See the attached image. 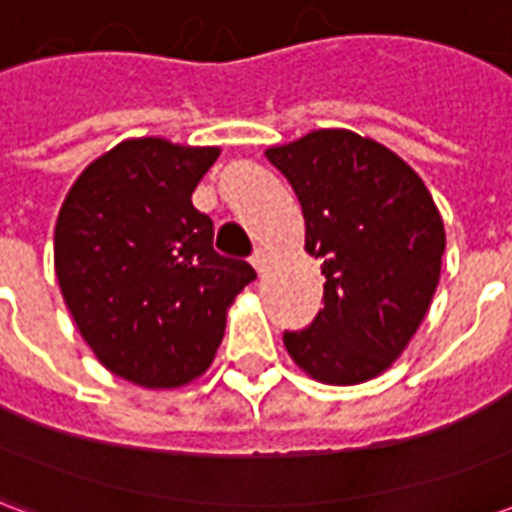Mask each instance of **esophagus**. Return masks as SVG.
Listing matches in <instances>:
<instances>
[{
  "label": "esophagus",
  "mask_w": 512,
  "mask_h": 512,
  "mask_svg": "<svg viewBox=\"0 0 512 512\" xmlns=\"http://www.w3.org/2000/svg\"><path fill=\"white\" fill-rule=\"evenodd\" d=\"M249 263L255 266L257 274H263V271H266V263H268L266 249H255V252H252V257H249Z\"/></svg>",
  "instance_id": "obj_1"
}]
</instances>
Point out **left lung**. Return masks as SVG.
Instances as JSON below:
<instances>
[{
  "label": "left lung",
  "mask_w": 512,
  "mask_h": 512,
  "mask_svg": "<svg viewBox=\"0 0 512 512\" xmlns=\"http://www.w3.org/2000/svg\"><path fill=\"white\" fill-rule=\"evenodd\" d=\"M266 158L296 191L323 310L285 332L293 362L326 384H359L403 354L439 285L444 224L392 150L354 131H312Z\"/></svg>",
  "instance_id": "8db88e82"
}]
</instances>
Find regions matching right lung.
Returning a JSON list of instances; mask_svg holds the SVG:
<instances>
[{
	"label": "right lung",
	"instance_id": "obj_1",
	"mask_svg": "<svg viewBox=\"0 0 512 512\" xmlns=\"http://www.w3.org/2000/svg\"><path fill=\"white\" fill-rule=\"evenodd\" d=\"M216 158V147L128 139L84 169L62 202V299L101 365L139 386L202 376L224 312L257 277L213 249L211 216L191 205Z\"/></svg>",
	"mask_w": 512,
	"mask_h": 512
}]
</instances>
